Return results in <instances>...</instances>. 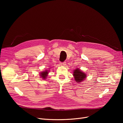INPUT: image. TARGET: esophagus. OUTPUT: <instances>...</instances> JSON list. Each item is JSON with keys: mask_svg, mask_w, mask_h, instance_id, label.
<instances>
[{"mask_svg": "<svg viewBox=\"0 0 123 123\" xmlns=\"http://www.w3.org/2000/svg\"><path fill=\"white\" fill-rule=\"evenodd\" d=\"M60 64H61V65L62 66H65V65H66V62H62V63H61Z\"/></svg>", "mask_w": 123, "mask_h": 123, "instance_id": "obj_1", "label": "esophagus"}]
</instances>
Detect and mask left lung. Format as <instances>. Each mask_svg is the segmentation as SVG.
<instances>
[{
	"mask_svg": "<svg viewBox=\"0 0 123 123\" xmlns=\"http://www.w3.org/2000/svg\"><path fill=\"white\" fill-rule=\"evenodd\" d=\"M73 75L74 77L75 81L78 83H81L84 80H85L87 77L86 74L83 72L79 68H77L74 70Z\"/></svg>",
	"mask_w": 123,
	"mask_h": 123,
	"instance_id": "1",
	"label": "left lung"
}]
</instances>
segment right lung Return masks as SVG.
I'll return each instance as SVG.
<instances>
[{
  "instance_id": "right-lung-1",
  "label": "right lung",
  "mask_w": 123,
  "mask_h": 123,
  "mask_svg": "<svg viewBox=\"0 0 123 123\" xmlns=\"http://www.w3.org/2000/svg\"><path fill=\"white\" fill-rule=\"evenodd\" d=\"M48 71H48V70H45V71H44L41 72V73L40 74V76H41V77H42V79H45L46 78L47 76H48Z\"/></svg>"
}]
</instances>
